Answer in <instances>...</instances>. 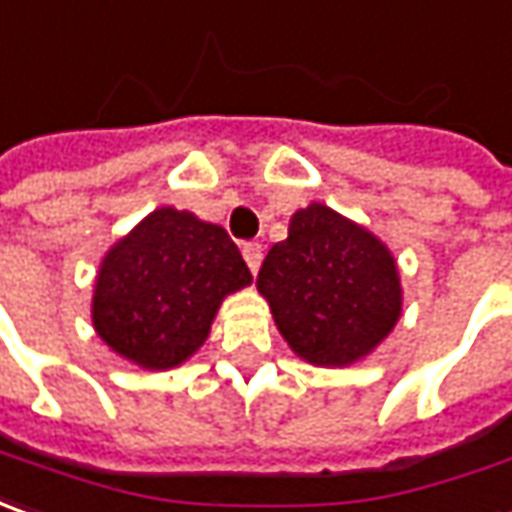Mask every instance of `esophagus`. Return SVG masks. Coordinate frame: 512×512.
Masks as SVG:
<instances>
[{"label": "esophagus", "instance_id": "obj_1", "mask_svg": "<svg viewBox=\"0 0 512 512\" xmlns=\"http://www.w3.org/2000/svg\"><path fill=\"white\" fill-rule=\"evenodd\" d=\"M243 260L249 263V269H252V274H255L257 269H260V260H263V246L255 243V240L243 243Z\"/></svg>", "mask_w": 512, "mask_h": 512}]
</instances>
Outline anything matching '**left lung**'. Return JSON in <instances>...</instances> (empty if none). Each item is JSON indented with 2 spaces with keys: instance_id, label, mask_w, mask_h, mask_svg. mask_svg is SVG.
<instances>
[{
  "instance_id": "1",
  "label": "left lung",
  "mask_w": 512,
  "mask_h": 512,
  "mask_svg": "<svg viewBox=\"0 0 512 512\" xmlns=\"http://www.w3.org/2000/svg\"><path fill=\"white\" fill-rule=\"evenodd\" d=\"M286 343L314 365H348L374 351L402 311L397 263L368 229L323 203L294 212L289 238L257 272Z\"/></svg>"
}]
</instances>
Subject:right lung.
I'll return each instance as SVG.
<instances>
[{
  "label": "right lung",
  "mask_w": 512,
  "mask_h": 512,
  "mask_svg": "<svg viewBox=\"0 0 512 512\" xmlns=\"http://www.w3.org/2000/svg\"><path fill=\"white\" fill-rule=\"evenodd\" d=\"M249 283L252 272L226 229L164 206L104 257L93 326L115 354L172 368L209 337L223 297Z\"/></svg>",
  "instance_id": "right-lung-1"
}]
</instances>
